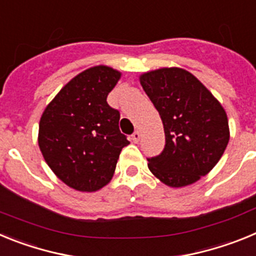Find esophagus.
<instances>
[{"label":"esophagus","mask_w":256,"mask_h":256,"mask_svg":"<svg viewBox=\"0 0 256 256\" xmlns=\"http://www.w3.org/2000/svg\"><path fill=\"white\" fill-rule=\"evenodd\" d=\"M140 138H141V133H140V130H136V132L132 134V141L137 144V142L140 141Z\"/></svg>","instance_id":"34e87169"}]
</instances>
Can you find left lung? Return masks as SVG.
<instances>
[{
    "mask_svg": "<svg viewBox=\"0 0 256 256\" xmlns=\"http://www.w3.org/2000/svg\"><path fill=\"white\" fill-rule=\"evenodd\" d=\"M140 79L165 133L162 152L148 158V169L170 187L196 182L216 166L227 148L224 108L196 76L180 68L154 70Z\"/></svg>",
    "mask_w": 256,
    "mask_h": 256,
    "instance_id": "8db88e82",
    "label": "left lung"
}]
</instances>
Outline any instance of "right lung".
Instances as JSON below:
<instances>
[{"label":"right lung","mask_w":256,"mask_h":256,"mask_svg":"<svg viewBox=\"0 0 256 256\" xmlns=\"http://www.w3.org/2000/svg\"><path fill=\"white\" fill-rule=\"evenodd\" d=\"M120 73L94 66L73 78L42 114L38 144L52 172L78 191H97L114 174L122 148L130 144L119 130L120 112L108 92Z\"/></svg>","instance_id":"1"}]
</instances>
